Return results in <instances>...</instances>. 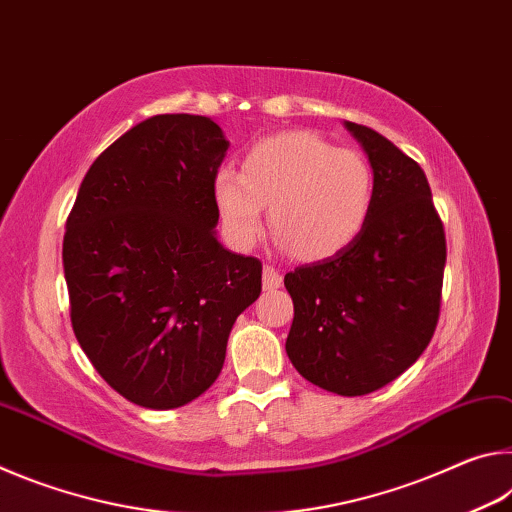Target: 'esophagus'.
<instances>
[{
    "mask_svg": "<svg viewBox=\"0 0 512 512\" xmlns=\"http://www.w3.org/2000/svg\"><path fill=\"white\" fill-rule=\"evenodd\" d=\"M264 291H273V289H280L282 287V275H280V271H277V268H273V266H264Z\"/></svg>",
    "mask_w": 512,
    "mask_h": 512,
    "instance_id": "esophagus-1",
    "label": "esophagus"
}]
</instances>
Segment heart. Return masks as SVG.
<instances>
[{
	"instance_id": "1",
	"label": "heart",
	"mask_w": 512,
	"mask_h": 512,
	"mask_svg": "<svg viewBox=\"0 0 512 512\" xmlns=\"http://www.w3.org/2000/svg\"><path fill=\"white\" fill-rule=\"evenodd\" d=\"M212 189L232 244L250 248L262 237L268 205L277 244L305 262L343 253L366 228L375 201L368 160L307 131L255 142L241 171L219 169Z\"/></svg>"
}]
</instances>
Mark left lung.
I'll use <instances>...</instances> for the list:
<instances>
[{"instance_id":"left-lung-1","label":"left lung","mask_w":512,"mask_h":512,"mask_svg":"<svg viewBox=\"0 0 512 512\" xmlns=\"http://www.w3.org/2000/svg\"><path fill=\"white\" fill-rule=\"evenodd\" d=\"M345 128L375 178L368 223L343 253L284 275V287L293 368L329 393L357 397L391 384L429 345L447 246L420 164L368 126Z\"/></svg>"}]
</instances>
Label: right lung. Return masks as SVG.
<instances>
[{"instance_id":"obj_1","label":"right lung","mask_w":512,"mask_h":512,"mask_svg":"<svg viewBox=\"0 0 512 512\" xmlns=\"http://www.w3.org/2000/svg\"><path fill=\"white\" fill-rule=\"evenodd\" d=\"M228 146L210 117L155 115L92 162L67 216L76 341L144 409L203 395L237 316L262 293V262L216 239L212 185Z\"/></svg>"}]
</instances>
